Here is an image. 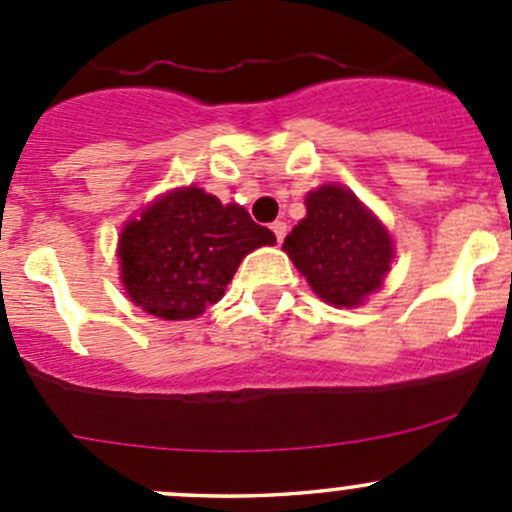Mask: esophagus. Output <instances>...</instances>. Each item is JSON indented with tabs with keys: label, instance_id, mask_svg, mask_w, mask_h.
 <instances>
[{
	"label": "esophagus",
	"instance_id": "esophagus-1",
	"mask_svg": "<svg viewBox=\"0 0 512 512\" xmlns=\"http://www.w3.org/2000/svg\"><path fill=\"white\" fill-rule=\"evenodd\" d=\"M272 232H275L277 242H282L287 235V223H272Z\"/></svg>",
	"mask_w": 512,
	"mask_h": 512
}]
</instances>
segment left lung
<instances>
[{
    "label": "left lung",
    "mask_w": 512,
    "mask_h": 512,
    "mask_svg": "<svg viewBox=\"0 0 512 512\" xmlns=\"http://www.w3.org/2000/svg\"><path fill=\"white\" fill-rule=\"evenodd\" d=\"M307 215L282 250L309 287L334 307H359L384 285L394 242L381 220L342 185H319L304 200Z\"/></svg>",
    "instance_id": "8db88e82"
}]
</instances>
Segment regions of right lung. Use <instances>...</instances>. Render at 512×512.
I'll use <instances>...</instances> for the list:
<instances>
[{"label":"right lung","instance_id":"1","mask_svg":"<svg viewBox=\"0 0 512 512\" xmlns=\"http://www.w3.org/2000/svg\"><path fill=\"white\" fill-rule=\"evenodd\" d=\"M262 245H275V235L245 208L188 185L128 220L118 237V265L136 307L178 322L220 302L247 252Z\"/></svg>","mask_w":512,"mask_h":512}]
</instances>
